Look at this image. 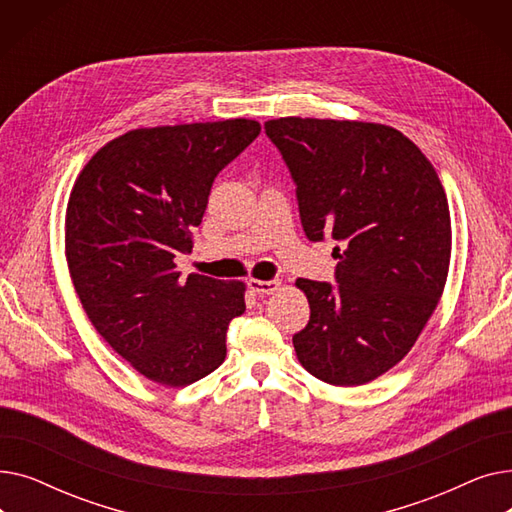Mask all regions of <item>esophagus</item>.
I'll return each instance as SVG.
<instances>
[{
    "label": "esophagus",
    "mask_w": 512,
    "mask_h": 512,
    "mask_svg": "<svg viewBox=\"0 0 512 512\" xmlns=\"http://www.w3.org/2000/svg\"><path fill=\"white\" fill-rule=\"evenodd\" d=\"M249 288L257 294H274L278 288H280V282L278 280H257V278H251L249 280Z\"/></svg>",
    "instance_id": "obj_1"
}]
</instances>
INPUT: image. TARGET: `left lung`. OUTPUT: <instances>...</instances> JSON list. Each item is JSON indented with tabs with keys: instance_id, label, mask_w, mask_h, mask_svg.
<instances>
[{
	"instance_id": "1",
	"label": "left lung",
	"mask_w": 512,
	"mask_h": 512,
	"mask_svg": "<svg viewBox=\"0 0 512 512\" xmlns=\"http://www.w3.org/2000/svg\"><path fill=\"white\" fill-rule=\"evenodd\" d=\"M297 186L311 242L336 240L334 284L299 278L309 324L292 336L301 365L361 386L405 357L446 284L450 211L440 178L405 134L371 122H265Z\"/></svg>"
}]
</instances>
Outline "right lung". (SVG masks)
Segmentation results:
<instances>
[{"label":"right lung","instance_id":"1","mask_svg":"<svg viewBox=\"0 0 512 512\" xmlns=\"http://www.w3.org/2000/svg\"><path fill=\"white\" fill-rule=\"evenodd\" d=\"M261 132L255 120L130 130L80 172L66 211L68 270L91 324L145 378L193 384L226 357L245 286L199 274L191 253L213 180Z\"/></svg>","mask_w":512,"mask_h":512}]
</instances>
